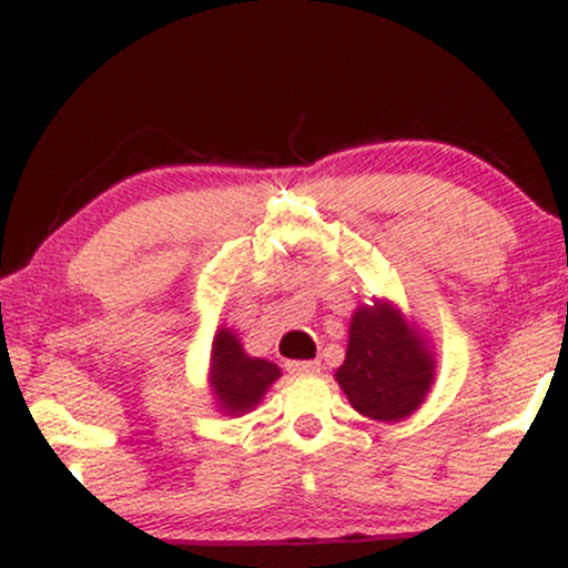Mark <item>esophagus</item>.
I'll use <instances>...</instances> for the list:
<instances>
[{
  "instance_id": "esophagus-1",
  "label": "esophagus",
  "mask_w": 568,
  "mask_h": 568,
  "mask_svg": "<svg viewBox=\"0 0 568 568\" xmlns=\"http://www.w3.org/2000/svg\"><path fill=\"white\" fill-rule=\"evenodd\" d=\"M288 374L293 376H310V374H321V361H291Z\"/></svg>"
}]
</instances>
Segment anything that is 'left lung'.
I'll return each instance as SVG.
<instances>
[{"mask_svg":"<svg viewBox=\"0 0 568 568\" xmlns=\"http://www.w3.org/2000/svg\"><path fill=\"white\" fill-rule=\"evenodd\" d=\"M433 379V352L395 304L357 306L347 357L336 371L352 408L376 422H400L425 403Z\"/></svg>","mask_w":568,"mask_h":568,"instance_id":"obj_1","label":"left lung"}]
</instances>
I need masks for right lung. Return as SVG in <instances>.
Returning <instances> with one entry per match:
<instances>
[{
	"mask_svg": "<svg viewBox=\"0 0 568 568\" xmlns=\"http://www.w3.org/2000/svg\"><path fill=\"white\" fill-rule=\"evenodd\" d=\"M277 379L280 368L275 363L251 357L234 331L219 328L211 349V389L226 416L253 410Z\"/></svg>",
	"mask_w": 568,
	"mask_h": 568,
	"instance_id": "add662e5",
	"label": "right lung"
}]
</instances>
